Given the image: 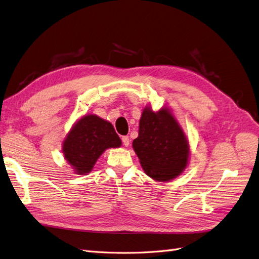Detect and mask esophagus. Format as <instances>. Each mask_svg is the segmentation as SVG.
Returning a JSON list of instances; mask_svg holds the SVG:
<instances>
[{"instance_id": "esophagus-1", "label": "esophagus", "mask_w": 259, "mask_h": 259, "mask_svg": "<svg viewBox=\"0 0 259 259\" xmlns=\"http://www.w3.org/2000/svg\"><path fill=\"white\" fill-rule=\"evenodd\" d=\"M122 143H123V145L125 147H127L130 145V138H128V136H123L122 137Z\"/></svg>"}]
</instances>
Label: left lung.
<instances>
[{"label":"left lung","mask_w":259,"mask_h":259,"mask_svg":"<svg viewBox=\"0 0 259 259\" xmlns=\"http://www.w3.org/2000/svg\"><path fill=\"white\" fill-rule=\"evenodd\" d=\"M133 148L145 173L156 182H169L182 174L190 153L183 128L166 107L158 112L144 109Z\"/></svg>","instance_id":"1"}]
</instances>
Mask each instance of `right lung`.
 Masks as SVG:
<instances>
[{
  "mask_svg": "<svg viewBox=\"0 0 259 259\" xmlns=\"http://www.w3.org/2000/svg\"><path fill=\"white\" fill-rule=\"evenodd\" d=\"M121 145V139L110 122L95 114H88L70 130L62 144V152L74 173L85 175L93 169L105 150Z\"/></svg>",
  "mask_w": 259,
  "mask_h": 259,
  "instance_id": "right-lung-1",
  "label": "right lung"
}]
</instances>
